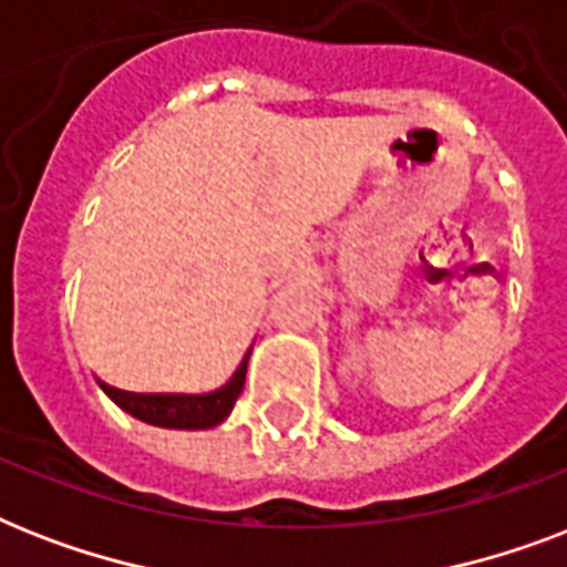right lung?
Wrapping results in <instances>:
<instances>
[{"label":"right lung","instance_id":"1","mask_svg":"<svg viewBox=\"0 0 567 567\" xmlns=\"http://www.w3.org/2000/svg\"><path fill=\"white\" fill-rule=\"evenodd\" d=\"M249 353H252V347L240 359L238 371L231 373L229 382L212 394H132V391H120L105 382H100V388L137 421L164 426V430H212L229 417L231 405L244 391Z\"/></svg>","mask_w":567,"mask_h":567}]
</instances>
